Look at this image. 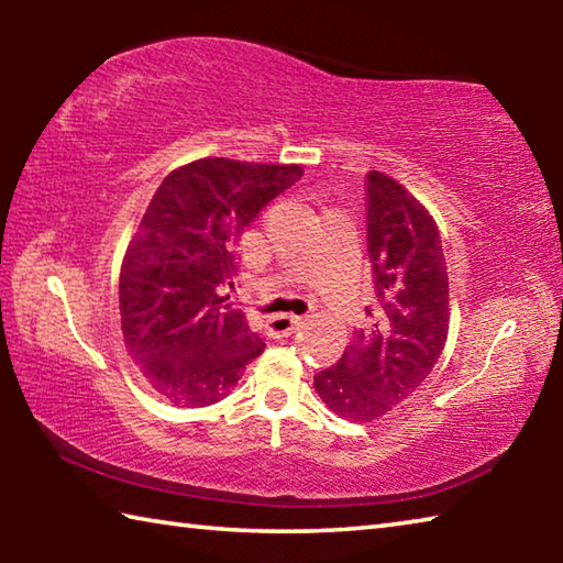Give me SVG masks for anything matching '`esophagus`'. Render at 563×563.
I'll return each mask as SVG.
<instances>
[{"instance_id": "1", "label": "esophagus", "mask_w": 563, "mask_h": 563, "mask_svg": "<svg viewBox=\"0 0 563 563\" xmlns=\"http://www.w3.org/2000/svg\"><path fill=\"white\" fill-rule=\"evenodd\" d=\"M298 328H300V318L295 316H271L268 322H265V332H268V338H275V340L292 335Z\"/></svg>"}]
</instances>
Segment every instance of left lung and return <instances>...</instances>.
<instances>
[{
    "label": "left lung",
    "instance_id": "8db88e82",
    "mask_svg": "<svg viewBox=\"0 0 563 563\" xmlns=\"http://www.w3.org/2000/svg\"><path fill=\"white\" fill-rule=\"evenodd\" d=\"M367 253L375 312L332 367L316 375V393L350 422H373L415 393L440 360L450 330V280L440 231L412 194L369 170Z\"/></svg>",
    "mask_w": 563,
    "mask_h": 563
}]
</instances>
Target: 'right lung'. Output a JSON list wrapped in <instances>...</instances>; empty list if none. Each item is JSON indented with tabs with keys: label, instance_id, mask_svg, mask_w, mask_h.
<instances>
[{
	"label": "right lung",
	"instance_id": "1",
	"mask_svg": "<svg viewBox=\"0 0 563 563\" xmlns=\"http://www.w3.org/2000/svg\"><path fill=\"white\" fill-rule=\"evenodd\" d=\"M300 166L201 158L164 178L126 251L119 280L121 330L148 385L176 407L221 402L265 350L225 302L241 233Z\"/></svg>",
	"mask_w": 563,
	"mask_h": 563
}]
</instances>
